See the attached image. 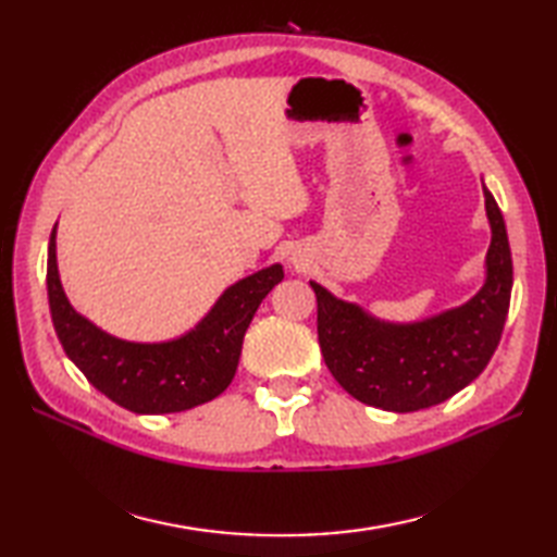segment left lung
<instances>
[{"mask_svg":"<svg viewBox=\"0 0 557 557\" xmlns=\"http://www.w3.org/2000/svg\"><path fill=\"white\" fill-rule=\"evenodd\" d=\"M483 198L491 224L486 280L455 309L389 323L311 280L323 359L354 399L385 411H419L457 395L488 366L510 309L512 253L503 212L486 186Z\"/></svg>","mask_w":557,"mask_h":557,"instance_id":"8db88e82","label":"left lung"}]
</instances>
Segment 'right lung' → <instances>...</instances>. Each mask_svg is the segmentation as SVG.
Listing matches in <instances>:
<instances>
[{
  "label": "right lung",
  "instance_id": "right-lung-1",
  "mask_svg": "<svg viewBox=\"0 0 557 557\" xmlns=\"http://www.w3.org/2000/svg\"><path fill=\"white\" fill-rule=\"evenodd\" d=\"M282 277L285 270L272 263L224 289L188 333L132 342L104 333L66 299L57 268V224L47 246V299L66 357L92 387L134 413L186 411L222 395L239 366L253 313Z\"/></svg>",
  "mask_w": 557,
  "mask_h": 557
}]
</instances>
